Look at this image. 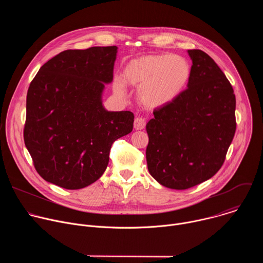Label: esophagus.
Returning <instances> with one entry per match:
<instances>
[{"mask_svg": "<svg viewBox=\"0 0 263 263\" xmlns=\"http://www.w3.org/2000/svg\"><path fill=\"white\" fill-rule=\"evenodd\" d=\"M145 127V121L142 118H136L134 120V129L135 130H142Z\"/></svg>", "mask_w": 263, "mask_h": 263, "instance_id": "34e87169", "label": "esophagus"}]
</instances>
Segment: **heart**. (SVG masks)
<instances>
[{
    "label": "heart",
    "mask_w": 263,
    "mask_h": 263,
    "mask_svg": "<svg viewBox=\"0 0 263 263\" xmlns=\"http://www.w3.org/2000/svg\"><path fill=\"white\" fill-rule=\"evenodd\" d=\"M191 77L192 65L186 58L170 54L146 55L134 58L125 65L123 79L117 77L114 80V90L125 97V82L138 86L140 104L156 109L176 100L189 85Z\"/></svg>",
    "instance_id": "b5f03b06"
}]
</instances>
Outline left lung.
I'll return each mask as SVG.
<instances>
[{
    "label": "left lung",
    "instance_id": "8db88e82",
    "mask_svg": "<svg viewBox=\"0 0 263 263\" xmlns=\"http://www.w3.org/2000/svg\"><path fill=\"white\" fill-rule=\"evenodd\" d=\"M193 61L187 89L154 110L146 124L147 170L161 185L187 190L221 167L236 130L232 85L214 60L189 50Z\"/></svg>",
    "mask_w": 263,
    "mask_h": 263
}]
</instances>
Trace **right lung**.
<instances>
[{"label": "right lung", "mask_w": 263, "mask_h": 263, "mask_svg": "<svg viewBox=\"0 0 263 263\" xmlns=\"http://www.w3.org/2000/svg\"><path fill=\"white\" fill-rule=\"evenodd\" d=\"M117 53L116 46L66 50L32 80L24 140L46 181L65 190L92 184L108 165L112 143L132 131V112L108 111L102 101Z\"/></svg>", "instance_id": "add662e5"}]
</instances>
